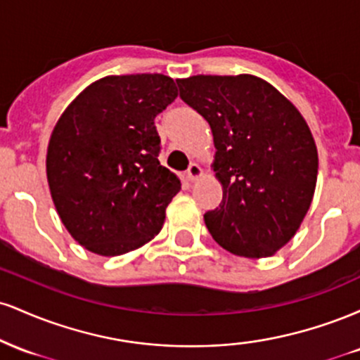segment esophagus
I'll return each mask as SVG.
<instances>
[{
  "label": "esophagus",
  "instance_id": "1",
  "mask_svg": "<svg viewBox=\"0 0 360 360\" xmlns=\"http://www.w3.org/2000/svg\"><path fill=\"white\" fill-rule=\"evenodd\" d=\"M201 176H203V169L198 166V164H191V166H189V169H188V172H186V177H188L191 183H194V181H196L198 177H201Z\"/></svg>",
  "mask_w": 360,
  "mask_h": 360
}]
</instances>
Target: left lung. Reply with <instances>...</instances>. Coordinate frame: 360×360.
I'll use <instances>...</instances> for the list:
<instances>
[{
  "mask_svg": "<svg viewBox=\"0 0 360 360\" xmlns=\"http://www.w3.org/2000/svg\"><path fill=\"white\" fill-rule=\"evenodd\" d=\"M179 96L210 123L220 208L205 213L214 242L235 255H274L307 217L318 174L308 123L269 82L252 74L177 79Z\"/></svg>",
  "mask_w": 360,
  "mask_h": 360,
  "instance_id": "obj_1",
  "label": "left lung"
}]
</instances>
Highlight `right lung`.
I'll use <instances>...</instances> for the list:
<instances>
[{"label":"right lung","instance_id":"1","mask_svg":"<svg viewBox=\"0 0 360 360\" xmlns=\"http://www.w3.org/2000/svg\"><path fill=\"white\" fill-rule=\"evenodd\" d=\"M177 98L164 74L106 76L64 110L47 147L49 189L60 221L105 257L150 242L181 181L160 166L154 118Z\"/></svg>","mask_w":360,"mask_h":360}]
</instances>
